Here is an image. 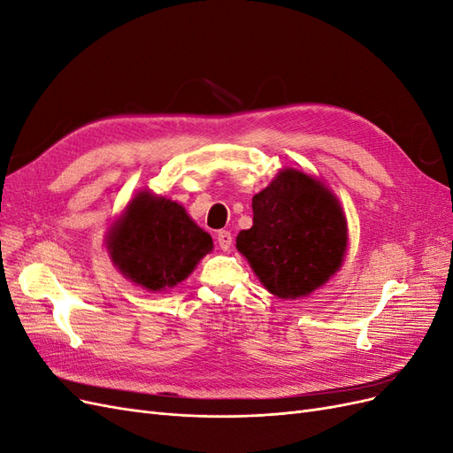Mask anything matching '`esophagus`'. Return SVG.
<instances>
[{
  "label": "esophagus",
  "mask_w": 453,
  "mask_h": 453,
  "mask_svg": "<svg viewBox=\"0 0 453 453\" xmlns=\"http://www.w3.org/2000/svg\"><path fill=\"white\" fill-rule=\"evenodd\" d=\"M217 243L223 251H228L232 248V234L228 230H219L217 232Z\"/></svg>",
  "instance_id": "1"
}]
</instances>
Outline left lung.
Returning a JSON list of instances; mask_svg holds the SVG:
<instances>
[{"label":"left lung","mask_w":453,"mask_h":453,"mask_svg":"<svg viewBox=\"0 0 453 453\" xmlns=\"http://www.w3.org/2000/svg\"><path fill=\"white\" fill-rule=\"evenodd\" d=\"M251 205L253 226L240 230L236 250L273 296H308L344 265L348 221L319 177L283 168Z\"/></svg>","instance_id":"obj_1"}]
</instances>
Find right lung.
I'll return each instance as SVG.
<instances>
[{
  "label": "right lung",
  "instance_id": "1",
  "mask_svg": "<svg viewBox=\"0 0 453 453\" xmlns=\"http://www.w3.org/2000/svg\"><path fill=\"white\" fill-rule=\"evenodd\" d=\"M105 248L122 276L160 293L187 280L211 253L213 240L181 203L143 188L109 226Z\"/></svg>",
  "mask_w": 453,
  "mask_h": 453
}]
</instances>
